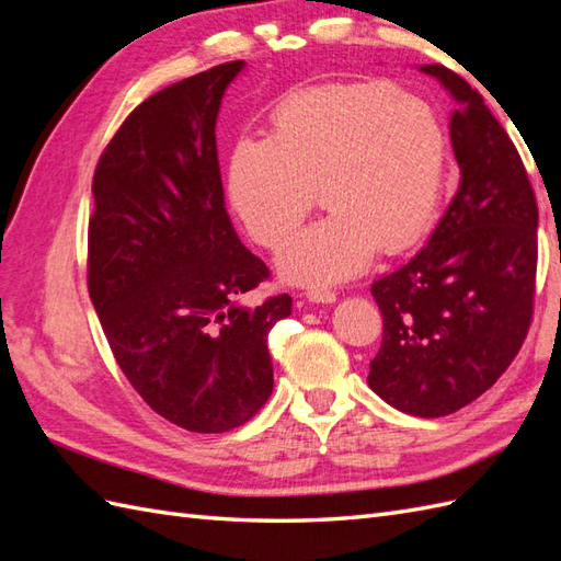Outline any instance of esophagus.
I'll return each mask as SVG.
<instances>
[{
    "label": "esophagus",
    "instance_id": "1",
    "mask_svg": "<svg viewBox=\"0 0 561 561\" xmlns=\"http://www.w3.org/2000/svg\"><path fill=\"white\" fill-rule=\"evenodd\" d=\"M307 299L313 304H332L336 301V295L332 290H318V287H313V290L307 293Z\"/></svg>",
    "mask_w": 561,
    "mask_h": 561
}]
</instances>
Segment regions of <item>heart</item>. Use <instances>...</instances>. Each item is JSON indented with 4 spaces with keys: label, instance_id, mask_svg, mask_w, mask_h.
<instances>
[{
    "label": "heart",
    "instance_id": "heart-1",
    "mask_svg": "<svg viewBox=\"0 0 561 561\" xmlns=\"http://www.w3.org/2000/svg\"><path fill=\"white\" fill-rule=\"evenodd\" d=\"M449 138L426 100L386 81H334L287 93L268 138L231 147L227 192L252 241L278 250L316 203L330 213L278 257L287 283L325 287L358 276L428 227L447 175Z\"/></svg>",
    "mask_w": 561,
    "mask_h": 561
}]
</instances>
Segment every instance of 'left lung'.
Listing matches in <instances>:
<instances>
[{
  "label": "left lung",
  "mask_w": 561,
  "mask_h": 561,
  "mask_svg": "<svg viewBox=\"0 0 561 561\" xmlns=\"http://www.w3.org/2000/svg\"><path fill=\"white\" fill-rule=\"evenodd\" d=\"M458 103L461 182L426 248L371 285L383 316L367 383L396 410H461L511 367L534 316L538 206L524 163L484 98L445 65H421Z\"/></svg>",
  "instance_id": "left-lung-1"
}]
</instances>
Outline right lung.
Instances as JSON below:
<instances>
[{"mask_svg":"<svg viewBox=\"0 0 561 561\" xmlns=\"http://www.w3.org/2000/svg\"><path fill=\"white\" fill-rule=\"evenodd\" d=\"M245 62L182 79L135 107L93 175L89 295L114 358L175 426L225 433L274 390L268 330L287 295L243 307L268 278L225 208L215 124Z\"/></svg>","mask_w":561,"mask_h":561,"instance_id":"obj_1","label":"right lung"}]
</instances>
